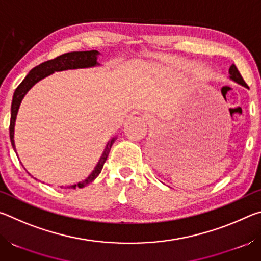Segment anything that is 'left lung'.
I'll return each instance as SVG.
<instances>
[{"label": "left lung", "instance_id": "1", "mask_svg": "<svg viewBox=\"0 0 261 261\" xmlns=\"http://www.w3.org/2000/svg\"><path fill=\"white\" fill-rule=\"evenodd\" d=\"M229 78H230L231 81H233L235 83L240 84V85L244 86V87H247L246 83L244 82V79L242 78L241 73H240V71H238V70H237V68H236V65H235V64H232L231 67L229 68Z\"/></svg>", "mask_w": 261, "mask_h": 261}]
</instances>
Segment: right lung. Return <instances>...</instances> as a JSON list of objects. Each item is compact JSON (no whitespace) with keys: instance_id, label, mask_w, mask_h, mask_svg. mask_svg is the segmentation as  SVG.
<instances>
[{"instance_id":"right-lung-1","label":"right lung","mask_w":261,"mask_h":261,"mask_svg":"<svg viewBox=\"0 0 261 261\" xmlns=\"http://www.w3.org/2000/svg\"><path fill=\"white\" fill-rule=\"evenodd\" d=\"M98 55L100 53L98 50H88V51H71L63 54L61 56H57L54 60H49L43 62V63L37 65L29 72L28 76L25 77L23 82L19 84V86L16 88L14 96H12V103H11V118H10V126H9V132H10V140L12 148L16 151L15 146V140H14V134H15V122L17 117V113H18L19 106L21 103V100L24 99L25 94L32 88L35 84L40 82L41 79L46 78L49 74L54 73L56 71H64V70H71V69H84V68H92L100 65L98 63ZM116 138H113L108 141V144L106 145V148L101 155L98 165L95 166L94 170L92 171L90 176L86 179H84L83 182H79L78 184L69 185L68 189H76L84 188L85 185L90 184L92 180H94L98 177L99 174L102 170V167L105 165L107 156L109 154L110 148H112L114 141ZM63 188V187H61Z\"/></svg>"}]
</instances>
